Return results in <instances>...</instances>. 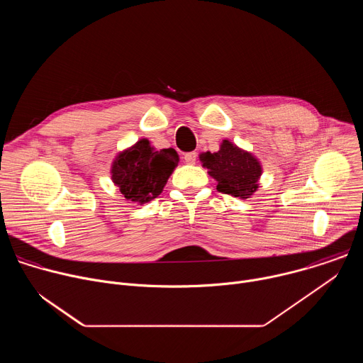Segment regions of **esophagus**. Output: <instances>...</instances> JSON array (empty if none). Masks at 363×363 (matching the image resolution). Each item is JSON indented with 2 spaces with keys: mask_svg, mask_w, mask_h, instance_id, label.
Instances as JSON below:
<instances>
[{
  "mask_svg": "<svg viewBox=\"0 0 363 363\" xmlns=\"http://www.w3.org/2000/svg\"><path fill=\"white\" fill-rule=\"evenodd\" d=\"M184 160L186 164H195L196 161V152H188L184 155Z\"/></svg>",
  "mask_w": 363,
  "mask_h": 363,
  "instance_id": "34e87169",
  "label": "esophagus"
}]
</instances>
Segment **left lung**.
<instances>
[{
  "label": "left lung",
  "mask_w": 363,
  "mask_h": 363,
  "mask_svg": "<svg viewBox=\"0 0 363 363\" xmlns=\"http://www.w3.org/2000/svg\"><path fill=\"white\" fill-rule=\"evenodd\" d=\"M199 161L208 174L218 181L217 191L238 198H248L257 189L262 167L251 153L224 140L218 152H203Z\"/></svg>",
  "instance_id": "8db88e82"
}]
</instances>
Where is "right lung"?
<instances>
[{
	"mask_svg": "<svg viewBox=\"0 0 363 363\" xmlns=\"http://www.w3.org/2000/svg\"><path fill=\"white\" fill-rule=\"evenodd\" d=\"M178 161L174 149L153 150L149 140L142 139L119 155L112 168V178L125 198L143 203L162 192Z\"/></svg>",
	"mask_w": 363,
	"mask_h": 363,
	"instance_id": "add662e5",
	"label": "right lung"
}]
</instances>
